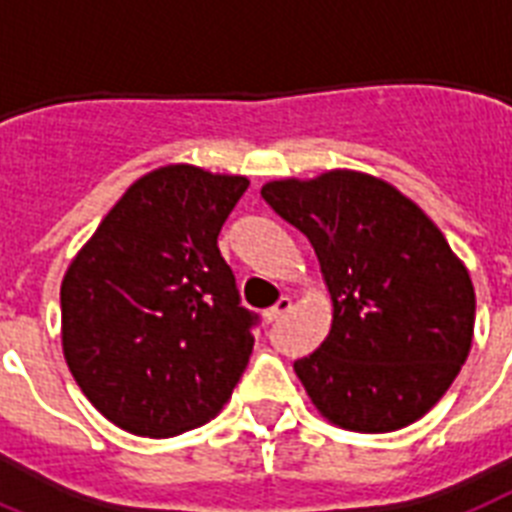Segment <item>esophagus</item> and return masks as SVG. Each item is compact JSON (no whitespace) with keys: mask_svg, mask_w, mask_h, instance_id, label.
<instances>
[{"mask_svg":"<svg viewBox=\"0 0 512 512\" xmlns=\"http://www.w3.org/2000/svg\"><path fill=\"white\" fill-rule=\"evenodd\" d=\"M289 310H292V299L289 297H281L276 302V305L270 307V310H265V321L268 323H273V321H278V318H281V315H286L289 313Z\"/></svg>","mask_w":512,"mask_h":512,"instance_id":"1","label":"esophagus"}]
</instances>
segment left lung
Returning <instances> with one entry per match:
<instances>
[{
	"label": "left lung",
	"mask_w": 512,
	"mask_h": 512,
	"mask_svg": "<svg viewBox=\"0 0 512 512\" xmlns=\"http://www.w3.org/2000/svg\"><path fill=\"white\" fill-rule=\"evenodd\" d=\"M263 199L310 239L334 302L313 355L294 363L336 426H410L450 389L471 352L476 294L444 234L381 178L328 170L263 186Z\"/></svg>",
	"instance_id": "obj_1"
}]
</instances>
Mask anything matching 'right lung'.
I'll return each mask as SVG.
<instances>
[{
    "mask_svg": "<svg viewBox=\"0 0 512 512\" xmlns=\"http://www.w3.org/2000/svg\"><path fill=\"white\" fill-rule=\"evenodd\" d=\"M244 176L165 165L118 199L62 278V352L89 402L136 436H176L220 413L249 363L218 234Z\"/></svg>",
    "mask_w": 512,
    "mask_h": 512,
    "instance_id": "right-lung-1",
    "label": "right lung"
}]
</instances>
